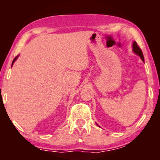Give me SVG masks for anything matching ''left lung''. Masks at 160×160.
<instances>
[{"label": "left lung", "mask_w": 160, "mask_h": 160, "mask_svg": "<svg viewBox=\"0 0 160 160\" xmlns=\"http://www.w3.org/2000/svg\"><path fill=\"white\" fill-rule=\"evenodd\" d=\"M132 52H134V53L135 54H137V55H138L140 58H141V59L142 60V61L144 62V58H143V52H142L141 49H140L138 46L137 43L135 42V41H133L132 42ZM97 125H98V124H97ZM99 126V125H98Z\"/></svg>", "instance_id": "8db88e82"}]
</instances>
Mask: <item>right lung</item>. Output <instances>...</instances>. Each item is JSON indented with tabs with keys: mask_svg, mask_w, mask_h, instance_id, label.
Wrapping results in <instances>:
<instances>
[{
	"mask_svg": "<svg viewBox=\"0 0 160 160\" xmlns=\"http://www.w3.org/2000/svg\"><path fill=\"white\" fill-rule=\"evenodd\" d=\"M18 57H19V55H17V56L16 57V58H15L14 59V60H13V62H12V67L13 66V65H14V62H15V61H16V60H17V58H18Z\"/></svg>",
	"mask_w": 160,
	"mask_h": 160,
	"instance_id": "add662e5",
	"label": "right lung"
}]
</instances>
